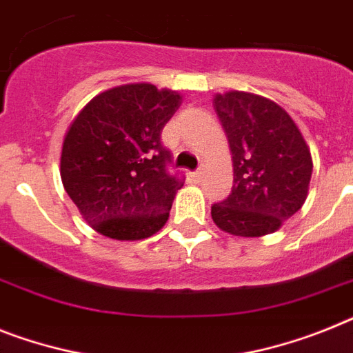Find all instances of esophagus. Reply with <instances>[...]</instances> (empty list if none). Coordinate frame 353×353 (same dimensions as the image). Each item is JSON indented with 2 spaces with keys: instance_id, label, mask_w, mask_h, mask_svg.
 Returning a JSON list of instances; mask_svg holds the SVG:
<instances>
[{
  "instance_id": "1",
  "label": "esophagus",
  "mask_w": 353,
  "mask_h": 353,
  "mask_svg": "<svg viewBox=\"0 0 353 353\" xmlns=\"http://www.w3.org/2000/svg\"><path fill=\"white\" fill-rule=\"evenodd\" d=\"M203 176H204V168L203 167H199V168H197V170L194 172V174H192V177H194V181H201V179H203Z\"/></svg>"
}]
</instances>
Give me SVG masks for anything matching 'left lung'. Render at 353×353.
<instances>
[{"instance_id": "8db88e82", "label": "left lung", "mask_w": 353, "mask_h": 353, "mask_svg": "<svg viewBox=\"0 0 353 353\" xmlns=\"http://www.w3.org/2000/svg\"><path fill=\"white\" fill-rule=\"evenodd\" d=\"M213 109L233 161L232 194L212 206L213 222L235 236L276 232L309 194V145L285 109L260 94H215Z\"/></svg>"}]
</instances>
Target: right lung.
<instances>
[{
    "mask_svg": "<svg viewBox=\"0 0 353 353\" xmlns=\"http://www.w3.org/2000/svg\"><path fill=\"white\" fill-rule=\"evenodd\" d=\"M179 105L177 91L125 84L97 94L71 121L61 179L94 232L141 241L165 226L183 181L168 174L161 131Z\"/></svg>",
    "mask_w": 353,
    "mask_h": 353,
    "instance_id": "add662e5",
    "label": "right lung"
}]
</instances>
